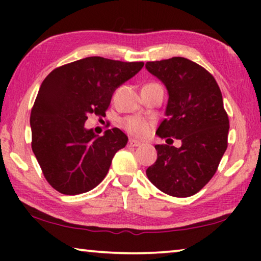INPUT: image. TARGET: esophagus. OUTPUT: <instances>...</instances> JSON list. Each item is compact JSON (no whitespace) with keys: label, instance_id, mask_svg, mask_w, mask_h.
<instances>
[{"label":"esophagus","instance_id":"obj_1","mask_svg":"<svg viewBox=\"0 0 261 261\" xmlns=\"http://www.w3.org/2000/svg\"><path fill=\"white\" fill-rule=\"evenodd\" d=\"M128 144H129V146H132V147H137V146L141 145V142L135 140V139H129V142H128Z\"/></svg>","mask_w":261,"mask_h":261}]
</instances>
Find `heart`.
<instances>
[{"instance_id": "heart-1", "label": "heart", "mask_w": 261, "mask_h": 261, "mask_svg": "<svg viewBox=\"0 0 261 261\" xmlns=\"http://www.w3.org/2000/svg\"><path fill=\"white\" fill-rule=\"evenodd\" d=\"M151 121L142 119L140 116H129L123 120L122 127L134 137L144 138L151 129Z\"/></svg>"}]
</instances>
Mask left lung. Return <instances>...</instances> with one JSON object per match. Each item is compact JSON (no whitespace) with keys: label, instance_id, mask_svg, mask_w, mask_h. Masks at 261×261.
<instances>
[{"label":"left lung","instance_id":"8db88e82","mask_svg":"<svg viewBox=\"0 0 261 261\" xmlns=\"http://www.w3.org/2000/svg\"><path fill=\"white\" fill-rule=\"evenodd\" d=\"M146 69L169 91L166 119L156 134L181 141L178 148L155 145L158 158L146 174L164 194L190 197L212 179L227 149L229 119L222 94L213 74L187 58L147 62Z\"/></svg>","mask_w":261,"mask_h":261}]
</instances>
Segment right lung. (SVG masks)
<instances>
[{
	"instance_id": "add662e5",
	"label": "right lung",
	"mask_w": 261,
	"mask_h": 261,
	"mask_svg": "<svg viewBox=\"0 0 261 261\" xmlns=\"http://www.w3.org/2000/svg\"><path fill=\"white\" fill-rule=\"evenodd\" d=\"M142 62L88 57L57 67L39 89L31 112L32 149L42 174L64 195L97 187L113 156L127 145L119 128L97 137L84 128L88 116H106L117 87L142 69Z\"/></svg>"
}]
</instances>
